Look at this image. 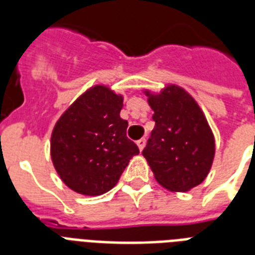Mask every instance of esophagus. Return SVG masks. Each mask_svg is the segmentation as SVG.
<instances>
[{"label": "esophagus", "instance_id": "1", "mask_svg": "<svg viewBox=\"0 0 255 255\" xmlns=\"http://www.w3.org/2000/svg\"><path fill=\"white\" fill-rule=\"evenodd\" d=\"M145 141H147V140L144 139V137H143V139L137 140V147H139L140 151H143L144 147H145Z\"/></svg>", "mask_w": 255, "mask_h": 255}]
</instances>
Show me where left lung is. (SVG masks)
<instances>
[{
	"instance_id": "8db88e82",
	"label": "left lung",
	"mask_w": 255,
	"mask_h": 255,
	"mask_svg": "<svg viewBox=\"0 0 255 255\" xmlns=\"http://www.w3.org/2000/svg\"><path fill=\"white\" fill-rule=\"evenodd\" d=\"M148 95L155 111L143 156L157 181L173 192L201 184L214 157V137L201 108L182 88L168 86L159 95Z\"/></svg>"
}]
</instances>
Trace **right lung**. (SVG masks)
Segmentation results:
<instances>
[{
	"instance_id": "obj_1",
	"label": "right lung",
	"mask_w": 255,
	"mask_h": 255,
	"mask_svg": "<svg viewBox=\"0 0 255 255\" xmlns=\"http://www.w3.org/2000/svg\"><path fill=\"white\" fill-rule=\"evenodd\" d=\"M123 98L95 86L79 96L58 120L51 135V159L70 189L99 196L112 189L139 153L120 118Z\"/></svg>"
}]
</instances>
